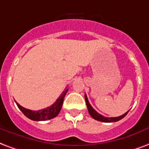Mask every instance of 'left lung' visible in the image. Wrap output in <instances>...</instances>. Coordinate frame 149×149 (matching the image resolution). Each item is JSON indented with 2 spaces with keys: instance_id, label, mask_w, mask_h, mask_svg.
<instances>
[{
  "instance_id": "8db88e82",
  "label": "left lung",
  "mask_w": 149,
  "mask_h": 149,
  "mask_svg": "<svg viewBox=\"0 0 149 149\" xmlns=\"http://www.w3.org/2000/svg\"><path fill=\"white\" fill-rule=\"evenodd\" d=\"M85 97V101H86V105H87V107H88V112L90 115H91L94 119L97 120V121H100V122H118V121H119V120L122 119L124 117L128 114L127 111L126 113H125L124 114H122L121 116H118V117H114V118H107V117H104L102 116V114H100L96 111H95L93 107H91V104L89 103L88 102V97L87 95H84Z\"/></svg>"
}]
</instances>
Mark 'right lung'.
I'll use <instances>...</instances> for the list:
<instances>
[{"mask_svg":"<svg viewBox=\"0 0 149 149\" xmlns=\"http://www.w3.org/2000/svg\"><path fill=\"white\" fill-rule=\"evenodd\" d=\"M67 91H68V89H65L53 105L42 110H39V111H31V110L23 107L18 102H16V103L19 109L23 112V114L30 119L33 121H47V120L52 119L59 114L61 109L62 107V103H63L64 99Z\"/></svg>","mask_w":149,"mask_h":149,"instance_id":"right-lung-1","label":"right lung"}]
</instances>
